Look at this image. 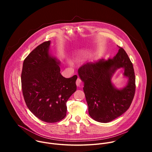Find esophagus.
Here are the masks:
<instances>
[{"mask_svg":"<svg viewBox=\"0 0 152 152\" xmlns=\"http://www.w3.org/2000/svg\"><path fill=\"white\" fill-rule=\"evenodd\" d=\"M76 85L77 86H79L80 83H81V80L79 79V78H77V80H76Z\"/></svg>","mask_w":152,"mask_h":152,"instance_id":"34e87169","label":"esophagus"}]
</instances>
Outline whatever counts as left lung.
Wrapping results in <instances>:
<instances>
[{
	"mask_svg": "<svg viewBox=\"0 0 152 152\" xmlns=\"http://www.w3.org/2000/svg\"><path fill=\"white\" fill-rule=\"evenodd\" d=\"M117 54L107 60L100 59L86 62L79 69L84 82L83 88L88 106V113L94 120L108 123L124 114L131 106L135 92V76L133 65L125 50L118 47ZM123 68L128 78L127 85L117 89L111 82L116 70Z\"/></svg>",
	"mask_w": 152,
	"mask_h": 152,
	"instance_id": "1",
	"label": "left lung"
}]
</instances>
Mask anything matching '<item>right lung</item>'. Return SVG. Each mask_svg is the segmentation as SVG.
Segmentation results:
<instances>
[{
    "label": "right lung",
    "mask_w": 152,
    "mask_h": 152,
    "mask_svg": "<svg viewBox=\"0 0 152 152\" xmlns=\"http://www.w3.org/2000/svg\"><path fill=\"white\" fill-rule=\"evenodd\" d=\"M50 41L38 46L25 58L21 75L25 103L38 118L56 123L66 116V103L76 91L77 75L60 73V62L49 53Z\"/></svg>",
    "instance_id": "right-lung-1"
}]
</instances>
